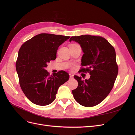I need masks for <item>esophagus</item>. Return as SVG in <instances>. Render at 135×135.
<instances>
[{
    "label": "esophagus",
    "instance_id": "1",
    "mask_svg": "<svg viewBox=\"0 0 135 135\" xmlns=\"http://www.w3.org/2000/svg\"><path fill=\"white\" fill-rule=\"evenodd\" d=\"M73 74H69V77H70V78H73Z\"/></svg>",
    "mask_w": 135,
    "mask_h": 135
}]
</instances>
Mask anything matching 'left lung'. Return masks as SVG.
<instances>
[{"instance_id":"obj_1","label":"left lung","mask_w":135,"mask_h":135,"mask_svg":"<svg viewBox=\"0 0 135 135\" xmlns=\"http://www.w3.org/2000/svg\"><path fill=\"white\" fill-rule=\"evenodd\" d=\"M79 44L84 54L80 72H89V79L75 75L78 86L72 90L75 100L90 107L100 103L112 90L118 73L114 48L103 37L85 35L72 37L69 41Z\"/></svg>"}]
</instances>
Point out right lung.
Segmentation results:
<instances>
[{"mask_svg": "<svg viewBox=\"0 0 135 135\" xmlns=\"http://www.w3.org/2000/svg\"><path fill=\"white\" fill-rule=\"evenodd\" d=\"M69 37L41 33L27 40L19 50L16 69L26 96L39 105L51 103L61 85L69 78L64 70L50 76L47 63L56 58L59 47Z\"/></svg>", "mask_w": 135, "mask_h": 135, "instance_id": "1", "label": "right lung"}]
</instances>
